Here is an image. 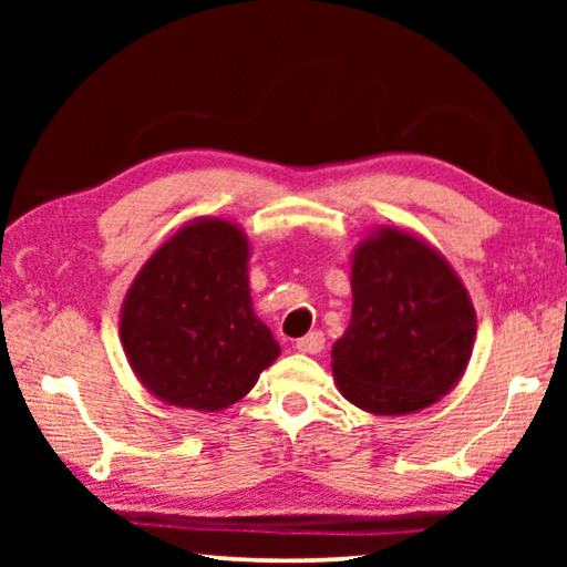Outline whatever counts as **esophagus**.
<instances>
[{
  "instance_id": "1",
  "label": "esophagus",
  "mask_w": 567,
  "mask_h": 567,
  "mask_svg": "<svg viewBox=\"0 0 567 567\" xmlns=\"http://www.w3.org/2000/svg\"><path fill=\"white\" fill-rule=\"evenodd\" d=\"M293 348H297L299 353H320L324 348V336L320 330H315V332H309V336L299 338L297 346H293Z\"/></svg>"
}]
</instances>
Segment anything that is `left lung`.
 <instances>
[{"label":"left lung","mask_w":567,"mask_h":567,"mask_svg":"<svg viewBox=\"0 0 567 567\" xmlns=\"http://www.w3.org/2000/svg\"><path fill=\"white\" fill-rule=\"evenodd\" d=\"M351 322L332 346V377L355 408L408 415L449 394L477 336L462 278L425 239L379 227L351 258Z\"/></svg>","instance_id":"1"}]
</instances>
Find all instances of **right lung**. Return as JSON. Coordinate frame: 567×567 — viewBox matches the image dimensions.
<instances>
[{
  "label": "right lung",
  "instance_id": "obj_1",
  "mask_svg": "<svg viewBox=\"0 0 567 567\" xmlns=\"http://www.w3.org/2000/svg\"><path fill=\"white\" fill-rule=\"evenodd\" d=\"M250 243L235 221L198 216L162 243L121 307V343L144 390L216 413L252 390L281 346L258 320Z\"/></svg>",
  "mask_w": 567,
  "mask_h": 567
}]
</instances>
